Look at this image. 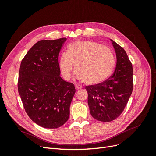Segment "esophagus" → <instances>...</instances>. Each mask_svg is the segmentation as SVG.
<instances>
[{
    "mask_svg": "<svg viewBox=\"0 0 156 156\" xmlns=\"http://www.w3.org/2000/svg\"><path fill=\"white\" fill-rule=\"evenodd\" d=\"M75 88H76V90H79V89H81L82 88V87L76 84V85H75Z\"/></svg>",
    "mask_w": 156,
    "mask_h": 156,
    "instance_id": "esophagus-1",
    "label": "esophagus"
}]
</instances>
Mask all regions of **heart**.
Segmentation results:
<instances>
[{
	"instance_id": "b5f03b06",
	"label": "heart",
	"mask_w": 156,
	"mask_h": 156,
	"mask_svg": "<svg viewBox=\"0 0 156 156\" xmlns=\"http://www.w3.org/2000/svg\"><path fill=\"white\" fill-rule=\"evenodd\" d=\"M75 64V76L90 85L98 84L107 79L115 66L112 51L93 41H79L71 43L67 53L61 54L59 67L63 77L68 80Z\"/></svg>"
}]
</instances>
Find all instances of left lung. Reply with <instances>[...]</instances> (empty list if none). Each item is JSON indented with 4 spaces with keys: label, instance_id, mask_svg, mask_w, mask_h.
Masks as SVG:
<instances>
[{
    "label": "left lung",
    "instance_id": "1",
    "mask_svg": "<svg viewBox=\"0 0 156 156\" xmlns=\"http://www.w3.org/2000/svg\"><path fill=\"white\" fill-rule=\"evenodd\" d=\"M116 55L114 73L106 81L86 86L90 112L96 120L108 122L123 112L133 91V67L125 50L112 41Z\"/></svg>",
    "mask_w": 156,
    "mask_h": 156
}]
</instances>
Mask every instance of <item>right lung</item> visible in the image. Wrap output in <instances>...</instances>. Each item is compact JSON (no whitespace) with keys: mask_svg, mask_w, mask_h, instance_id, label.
<instances>
[{"mask_svg":"<svg viewBox=\"0 0 156 156\" xmlns=\"http://www.w3.org/2000/svg\"><path fill=\"white\" fill-rule=\"evenodd\" d=\"M66 37L37 41L21 61L18 92L27 114L36 124L55 129L69 119L75 88L60 76L58 55Z\"/></svg>","mask_w":156,"mask_h":156,"instance_id":"right-lung-1","label":"right lung"}]
</instances>
